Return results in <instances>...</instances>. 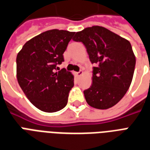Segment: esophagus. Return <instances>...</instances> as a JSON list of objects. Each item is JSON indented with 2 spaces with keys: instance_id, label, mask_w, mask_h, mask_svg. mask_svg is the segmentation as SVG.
Instances as JSON below:
<instances>
[{
  "instance_id": "1",
  "label": "esophagus",
  "mask_w": 150,
  "mask_h": 150,
  "mask_svg": "<svg viewBox=\"0 0 150 150\" xmlns=\"http://www.w3.org/2000/svg\"><path fill=\"white\" fill-rule=\"evenodd\" d=\"M82 74H83V71H79V72H77V73H76V76H81V75H82Z\"/></svg>"
}]
</instances>
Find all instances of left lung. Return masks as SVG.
I'll return each mask as SVG.
<instances>
[{
    "label": "left lung",
    "instance_id": "8db88e82",
    "mask_svg": "<svg viewBox=\"0 0 150 150\" xmlns=\"http://www.w3.org/2000/svg\"><path fill=\"white\" fill-rule=\"evenodd\" d=\"M74 41L85 46L93 67L92 84L83 91L91 107L106 110L125 96L132 83L135 56L131 43L99 25L76 32Z\"/></svg>",
    "mask_w": 150,
    "mask_h": 150
}]
</instances>
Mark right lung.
Instances as JSON below:
<instances>
[{
    "instance_id": "right-lung-1",
    "label": "right lung",
    "mask_w": 150,
    "mask_h": 150,
    "mask_svg": "<svg viewBox=\"0 0 150 150\" xmlns=\"http://www.w3.org/2000/svg\"><path fill=\"white\" fill-rule=\"evenodd\" d=\"M75 32L51 30L28 40L16 57L18 83L25 96L41 111L54 112L67 105L74 75L57 65Z\"/></svg>"
}]
</instances>
